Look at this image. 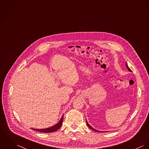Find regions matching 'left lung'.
<instances>
[{
    "mask_svg": "<svg viewBox=\"0 0 149 149\" xmlns=\"http://www.w3.org/2000/svg\"><path fill=\"white\" fill-rule=\"evenodd\" d=\"M126 67L127 68V69L129 70V71H131V72L132 71V70H131V69H130V68L129 67V66H128V65H127V63H126ZM86 123H87V126H88L89 128H90L91 130H94V131H95V132H99V131H98V130H97L94 129L93 127H91V126H90V125H89V124L87 123V120H86Z\"/></svg>",
    "mask_w": 149,
    "mask_h": 149,
    "instance_id": "8db88e82",
    "label": "left lung"
}]
</instances>
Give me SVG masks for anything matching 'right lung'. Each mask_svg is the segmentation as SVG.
I'll return each instance as SVG.
<instances>
[{"instance_id": "1", "label": "right lung", "mask_w": 149, "mask_h": 149, "mask_svg": "<svg viewBox=\"0 0 149 149\" xmlns=\"http://www.w3.org/2000/svg\"><path fill=\"white\" fill-rule=\"evenodd\" d=\"M63 116H62L60 121L57 124H56L55 125H54L51 127H49V128H47V129H33V130H34L37 132H46V133L54 132L58 130L61 127L62 123H63Z\"/></svg>"}]
</instances>
